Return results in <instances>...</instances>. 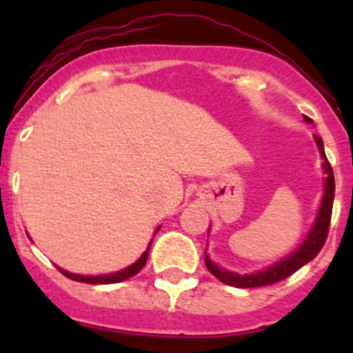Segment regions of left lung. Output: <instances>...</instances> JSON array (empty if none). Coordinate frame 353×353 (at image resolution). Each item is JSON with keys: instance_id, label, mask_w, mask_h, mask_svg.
Returning a JSON list of instances; mask_svg holds the SVG:
<instances>
[{"instance_id": "1", "label": "left lung", "mask_w": 353, "mask_h": 353, "mask_svg": "<svg viewBox=\"0 0 353 353\" xmlns=\"http://www.w3.org/2000/svg\"><path fill=\"white\" fill-rule=\"evenodd\" d=\"M305 123H311V117L304 116ZM316 143H318L319 152L323 157V169L326 172V181H325V194H323L321 206H319L318 216H316L314 225L309 230L305 241L297 248V251H294L292 254H288L287 258H283L282 261L275 263L270 268L263 270V272L251 273V275H239V273H232L225 268H220L215 263H212V259L206 256L205 252V265L210 270L213 276L220 280V282L227 283L230 287L237 288H252V287H265L272 285V283L280 282V280H285L292 273L297 272L299 268L305 265V263L312 261V259L318 256V252L321 251V248L326 243V237H328L330 230V222H331V210H333V199H334V176L333 169H331L328 159H326L325 147H323V140L319 137H316Z\"/></svg>"}]
</instances>
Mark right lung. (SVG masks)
<instances>
[{
  "instance_id": "1",
  "label": "right lung",
  "mask_w": 353,
  "mask_h": 353,
  "mask_svg": "<svg viewBox=\"0 0 353 353\" xmlns=\"http://www.w3.org/2000/svg\"><path fill=\"white\" fill-rule=\"evenodd\" d=\"M155 232H159V229L155 230ZM154 241V239H152ZM152 241L150 244H148L147 251L143 252V254L138 258L137 263H133L131 266H128V268L121 270V272H116V273H109V275H97V276H87V275H77V273H70L66 272V270L59 268V272L63 273V275L68 276L70 280H74V282H81V283H94V285H105V283H119L123 282V280H128L131 279V276L137 275L138 272H140L141 268H143L145 265H147V259H148V251H150V245H152Z\"/></svg>"
}]
</instances>
